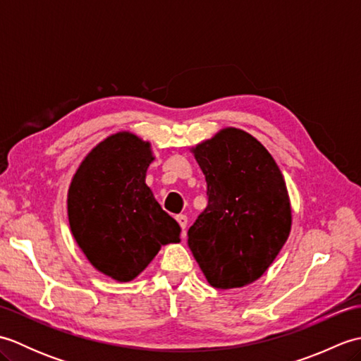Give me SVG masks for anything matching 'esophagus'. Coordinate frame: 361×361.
Here are the masks:
<instances>
[{"label": "esophagus", "mask_w": 361, "mask_h": 361, "mask_svg": "<svg viewBox=\"0 0 361 361\" xmlns=\"http://www.w3.org/2000/svg\"><path fill=\"white\" fill-rule=\"evenodd\" d=\"M176 221H178V224H180L183 233H185L186 231V226H188V216H185V214H181V216L176 217Z\"/></svg>", "instance_id": "1"}]
</instances>
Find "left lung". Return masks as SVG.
<instances>
[{"label":"left lung","mask_w":361,"mask_h":361,"mask_svg":"<svg viewBox=\"0 0 361 361\" xmlns=\"http://www.w3.org/2000/svg\"><path fill=\"white\" fill-rule=\"evenodd\" d=\"M208 183V206L189 228V248L214 288L257 281L287 242L291 203L271 153L245 130L225 127L190 147Z\"/></svg>","instance_id":"1"}]
</instances>
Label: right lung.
<instances>
[{"instance_id": "1", "label": "right lung", "mask_w": 361, "mask_h": 361, "mask_svg": "<svg viewBox=\"0 0 361 361\" xmlns=\"http://www.w3.org/2000/svg\"><path fill=\"white\" fill-rule=\"evenodd\" d=\"M152 144L122 132L106 136L80 161L68 188L73 237L97 271L118 282L137 278L181 228L145 185Z\"/></svg>"}]
</instances>
